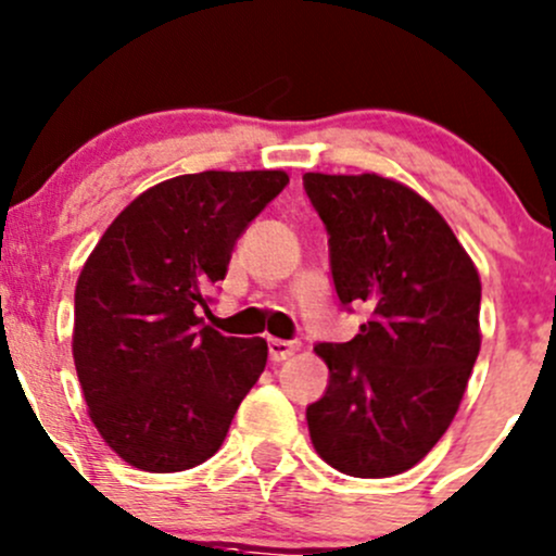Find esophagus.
<instances>
[{
  "label": "esophagus",
  "instance_id": "obj_1",
  "mask_svg": "<svg viewBox=\"0 0 556 556\" xmlns=\"http://www.w3.org/2000/svg\"><path fill=\"white\" fill-rule=\"evenodd\" d=\"M292 351H298V343H290V340H268V356L271 362H285V358L292 356Z\"/></svg>",
  "mask_w": 556,
  "mask_h": 556
}]
</instances>
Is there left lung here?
Instances as JSON below:
<instances>
[{"label":"left lung","mask_w":556,"mask_h":556,"mask_svg":"<svg viewBox=\"0 0 556 556\" xmlns=\"http://www.w3.org/2000/svg\"><path fill=\"white\" fill-rule=\"evenodd\" d=\"M340 306L371 316L316 343L329 386L306 408L316 454L353 478L406 472L448 430L480 351V277L443 216L377 174H303Z\"/></svg>","instance_id":"8db88e82"}]
</instances>
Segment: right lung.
Listing matches in <instances>:
<instances>
[{
	"label": "right lung",
	"mask_w": 556,
	"mask_h": 556,
	"mask_svg": "<svg viewBox=\"0 0 556 556\" xmlns=\"http://www.w3.org/2000/svg\"><path fill=\"white\" fill-rule=\"evenodd\" d=\"M290 185L285 170H203L139 194L76 285L73 358L89 417L131 467L181 472L222 448L266 367L264 338L205 327L242 231Z\"/></svg>",
	"instance_id": "1"
}]
</instances>
